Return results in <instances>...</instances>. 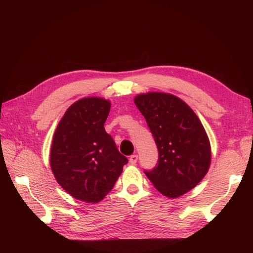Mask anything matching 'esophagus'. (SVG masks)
<instances>
[{
	"label": "esophagus",
	"mask_w": 253,
	"mask_h": 253,
	"mask_svg": "<svg viewBox=\"0 0 253 253\" xmlns=\"http://www.w3.org/2000/svg\"><path fill=\"white\" fill-rule=\"evenodd\" d=\"M137 160H138V156H137L136 154H134V155H131V156H129V164L135 165V164L137 163Z\"/></svg>",
	"instance_id": "obj_1"
}]
</instances>
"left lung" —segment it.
Here are the masks:
<instances>
[{
    "label": "left lung",
    "instance_id": "8db88e82",
    "mask_svg": "<svg viewBox=\"0 0 253 253\" xmlns=\"http://www.w3.org/2000/svg\"><path fill=\"white\" fill-rule=\"evenodd\" d=\"M135 104L158 150L156 166L143 172L168 197L187 193L204 178L210 166V143L200 119L188 104L170 94H141L135 98Z\"/></svg>",
    "mask_w": 253,
    "mask_h": 253
}]
</instances>
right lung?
I'll use <instances>...</instances> for the list:
<instances>
[{
	"label": "right lung",
	"instance_id": "right-lung-1",
	"mask_svg": "<svg viewBox=\"0 0 253 253\" xmlns=\"http://www.w3.org/2000/svg\"><path fill=\"white\" fill-rule=\"evenodd\" d=\"M110 108L102 98L80 99L67 109L52 139L50 167L59 185L90 204L110 192L128 162L104 129Z\"/></svg>",
	"mask_w": 253,
	"mask_h": 253
}]
</instances>
